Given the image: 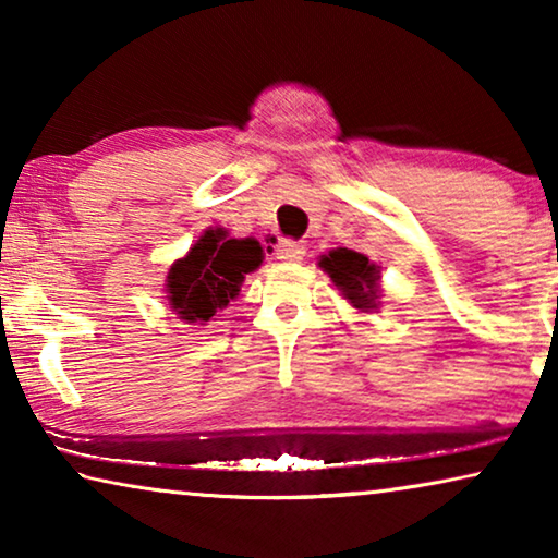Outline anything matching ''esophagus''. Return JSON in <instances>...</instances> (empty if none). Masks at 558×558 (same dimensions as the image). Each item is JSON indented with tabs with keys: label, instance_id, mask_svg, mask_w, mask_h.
I'll use <instances>...</instances> for the list:
<instances>
[{
	"label": "esophagus",
	"instance_id": "34e87169",
	"mask_svg": "<svg viewBox=\"0 0 558 558\" xmlns=\"http://www.w3.org/2000/svg\"><path fill=\"white\" fill-rule=\"evenodd\" d=\"M277 259L294 264L304 259V244H299L294 239H281L277 244Z\"/></svg>",
	"mask_w": 558,
	"mask_h": 558
}]
</instances>
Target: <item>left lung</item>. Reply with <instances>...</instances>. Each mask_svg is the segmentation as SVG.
<instances>
[{"mask_svg": "<svg viewBox=\"0 0 558 558\" xmlns=\"http://www.w3.org/2000/svg\"><path fill=\"white\" fill-rule=\"evenodd\" d=\"M319 266L332 277L337 289H342L344 299H350L352 306L362 312L375 310L379 274L365 254L352 252V248H335V252L322 256Z\"/></svg>", "mask_w": 558, "mask_h": 558, "instance_id": "left-lung-1", "label": "left lung"}]
</instances>
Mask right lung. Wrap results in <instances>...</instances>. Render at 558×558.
<instances>
[{"label": "right lung", "instance_id": "1", "mask_svg": "<svg viewBox=\"0 0 558 558\" xmlns=\"http://www.w3.org/2000/svg\"><path fill=\"white\" fill-rule=\"evenodd\" d=\"M262 264L254 239H226L223 229H208L185 259L168 271V299L189 322H208L239 294L244 274Z\"/></svg>", "mask_w": 558, "mask_h": 558}]
</instances>
